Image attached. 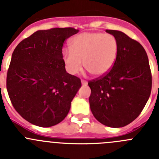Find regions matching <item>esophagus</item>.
I'll use <instances>...</instances> for the list:
<instances>
[{
  "label": "esophagus",
  "instance_id": "esophagus-1",
  "mask_svg": "<svg viewBox=\"0 0 159 159\" xmlns=\"http://www.w3.org/2000/svg\"><path fill=\"white\" fill-rule=\"evenodd\" d=\"M81 83H82L83 85H87V84H88V82H87L86 80H81Z\"/></svg>",
  "mask_w": 159,
  "mask_h": 159
}]
</instances>
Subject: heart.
Returning <instances> with one entry per match:
<instances>
[{
    "label": "heart",
    "instance_id": "1",
    "mask_svg": "<svg viewBox=\"0 0 159 159\" xmlns=\"http://www.w3.org/2000/svg\"><path fill=\"white\" fill-rule=\"evenodd\" d=\"M71 49L63 51L67 72L75 75L84 67L95 77H102L111 70L117 60L119 42L113 35L84 32L71 41Z\"/></svg>",
    "mask_w": 159,
    "mask_h": 159
}]
</instances>
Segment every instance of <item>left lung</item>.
I'll use <instances>...</instances> for the list:
<instances>
[{
    "mask_svg": "<svg viewBox=\"0 0 159 159\" xmlns=\"http://www.w3.org/2000/svg\"><path fill=\"white\" fill-rule=\"evenodd\" d=\"M119 42L117 60L109 72L88 82L94 117L110 127H123L139 116L151 95L152 76L145 49L123 32L108 30Z\"/></svg>",
    "mask_w": 159,
    "mask_h": 159,
    "instance_id": "obj_1",
    "label": "left lung"
}]
</instances>
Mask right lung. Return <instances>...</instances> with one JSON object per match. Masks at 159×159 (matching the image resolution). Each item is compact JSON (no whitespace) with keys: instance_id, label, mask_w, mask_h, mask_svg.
<instances>
[{"instance_id":"obj_1","label":"right lung","mask_w":159,"mask_h":159,"mask_svg":"<svg viewBox=\"0 0 159 159\" xmlns=\"http://www.w3.org/2000/svg\"><path fill=\"white\" fill-rule=\"evenodd\" d=\"M78 32L73 28L36 31L14 49L7 91L15 110L32 124L52 127L69 112L81 81L66 71L62 48L64 40Z\"/></svg>"}]
</instances>
